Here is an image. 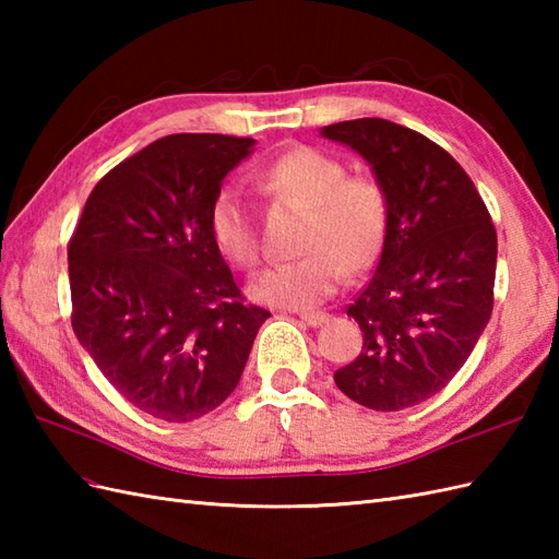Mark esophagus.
I'll list each match as a JSON object with an SVG mask.
<instances>
[{
    "mask_svg": "<svg viewBox=\"0 0 559 559\" xmlns=\"http://www.w3.org/2000/svg\"><path fill=\"white\" fill-rule=\"evenodd\" d=\"M298 317L302 319V322H305L307 326H314V329L329 322V314H326V312H300Z\"/></svg>",
    "mask_w": 559,
    "mask_h": 559,
    "instance_id": "obj_1",
    "label": "esophagus"
}]
</instances>
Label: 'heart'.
<instances>
[{
    "mask_svg": "<svg viewBox=\"0 0 559 559\" xmlns=\"http://www.w3.org/2000/svg\"><path fill=\"white\" fill-rule=\"evenodd\" d=\"M271 194L307 206L302 257L276 264L252 281L249 293L261 305L305 310L326 300L343 273L372 266L389 230V197L370 175H348L346 163L314 146H295L259 170ZM209 233L218 252L240 269L259 261L254 211L235 187H223L209 206Z\"/></svg>",
    "mask_w": 559,
    "mask_h": 559,
    "instance_id": "obj_1",
    "label": "heart"
}]
</instances>
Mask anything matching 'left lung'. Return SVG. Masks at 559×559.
Masks as SVG:
<instances>
[{"label": "left lung", "instance_id": "left-lung-1", "mask_svg": "<svg viewBox=\"0 0 559 559\" xmlns=\"http://www.w3.org/2000/svg\"><path fill=\"white\" fill-rule=\"evenodd\" d=\"M322 134L358 151L389 197L382 254L348 305L362 350L334 382L365 408L418 406L454 379L490 322L492 218L466 170L420 132L362 117Z\"/></svg>", "mask_w": 559, "mask_h": 559}]
</instances>
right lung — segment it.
Here are the masks:
<instances>
[{
	"label": "right lung",
	"instance_id": "obj_1",
	"mask_svg": "<svg viewBox=\"0 0 559 559\" xmlns=\"http://www.w3.org/2000/svg\"><path fill=\"white\" fill-rule=\"evenodd\" d=\"M254 139L170 134L103 177L69 240L71 326L120 394L189 423L240 382L269 310L247 305L209 233L223 177Z\"/></svg>",
	"mask_w": 559,
	"mask_h": 559
}]
</instances>
